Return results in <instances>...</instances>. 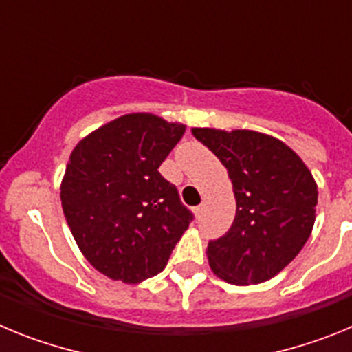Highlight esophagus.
<instances>
[{"label": "esophagus", "instance_id": "obj_1", "mask_svg": "<svg viewBox=\"0 0 352 352\" xmlns=\"http://www.w3.org/2000/svg\"><path fill=\"white\" fill-rule=\"evenodd\" d=\"M203 211H204V204H199V206L194 210V213L197 214V217H201V214H203Z\"/></svg>", "mask_w": 352, "mask_h": 352}]
</instances>
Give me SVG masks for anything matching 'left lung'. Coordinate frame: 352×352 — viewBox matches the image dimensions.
<instances>
[{"mask_svg":"<svg viewBox=\"0 0 352 352\" xmlns=\"http://www.w3.org/2000/svg\"><path fill=\"white\" fill-rule=\"evenodd\" d=\"M231 178L236 217L208 243L213 273L227 284H261L300 254L316 222L317 183L285 142L256 130L192 129Z\"/></svg>","mask_w":352,"mask_h":352,"instance_id":"1","label":"left lung"}]
</instances>
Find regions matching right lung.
I'll return each instance as SVG.
<instances>
[{"label":"right lung","mask_w":352,"mask_h":352,"mask_svg":"<svg viewBox=\"0 0 352 352\" xmlns=\"http://www.w3.org/2000/svg\"><path fill=\"white\" fill-rule=\"evenodd\" d=\"M186 126L151 113L109 121L80 139L61 179L72 236L93 268L139 284L166 268L192 213L158 167Z\"/></svg>","instance_id":"1"}]
</instances>
